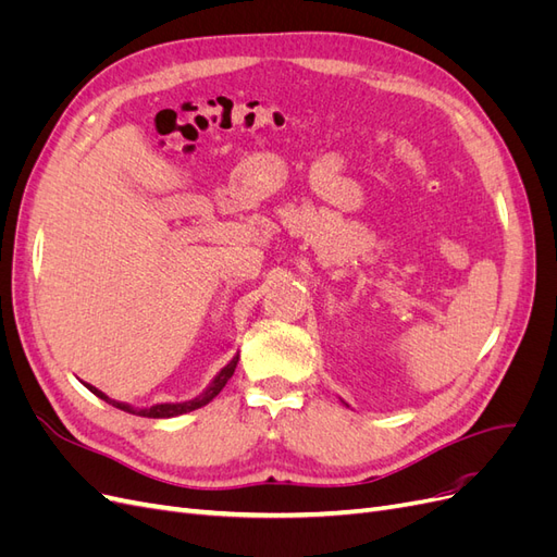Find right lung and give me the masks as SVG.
Masks as SVG:
<instances>
[{
  "mask_svg": "<svg viewBox=\"0 0 557 557\" xmlns=\"http://www.w3.org/2000/svg\"><path fill=\"white\" fill-rule=\"evenodd\" d=\"M237 362H239V356H234L232 360H230V364L223 369L221 374H218L215 379H213V383L207 387L205 393H201L199 397H195L193 401H183V404H156V407H150V409H132L129 404H123V401H113V399H109L104 393H99L97 387H92V385H88L90 387V393H95L97 397H102L104 401H109V404H113L115 409H121V411H127V413H137V416H146V418H172V416H181V413H188V411H195V409H199V407H205V404H209L218 393L223 391L225 387V383L232 379V374H234V369H237Z\"/></svg>",
  "mask_w": 557,
  "mask_h": 557,
  "instance_id": "right-lung-1",
  "label": "right lung"
}]
</instances>
